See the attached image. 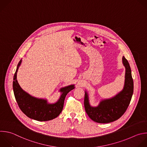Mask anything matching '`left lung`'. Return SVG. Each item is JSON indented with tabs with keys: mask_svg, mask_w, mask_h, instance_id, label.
Wrapping results in <instances>:
<instances>
[{
	"mask_svg": "<svg viewBox=\"0 0 147 147\" xmlns=\"http://www.w3.org/2000/svg\"><path fill=\"white\" fill-rule=\"evenodd\" d=\"M123 63L126 68L125 82L122 91L111 99L100 102L96 107H92L89 104L87 93H85L84 107L89 117L93 121L107 123L118 119L126 111L133 93V80L129 62L123 57Z\"/></svg>",
	"mask_w": 147,
	"mask_h": 147,
	"instance_id": "obj_1",
	"label": "left lung"
}]
</instances>
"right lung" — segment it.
Returning a JSON list of instances; mask_svg holds the SVG:
<instances>
[{"label": "right lung", "mask_w": 147, "mask_h": 147, "mask_svg": "<svg viewBox=\"0 0 147 147\" xmlns=\"http://www.w3.org/2000/svg\"><path fill=\"white\" fill-rule=\"evenodd\" d=\"M21 62V60L17 66L13 85L15 98L20 109L28 117L38 121H50L57 118L63 110L66 96L74 88V85L62 88V94L60 99L53 105L48 104L45 100L32 97L21 89L17 80V73Z\"/></svg>", "instance_id": "right-lung-1"}]
</instances>
